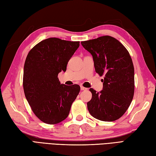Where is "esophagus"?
I'll return each instance as SVG.
<instances>
[{
    "mask_svg": "<svg viewBox=\"0 0 156 156\" xmlns=\"http://www.w3.org/2000/svg\"><path fill=\"white\" fill-rule=\"evenodd\" d=\"M81 91H87V88L84 87H83V86H81Z\"/></svg>",
    "mask_w": 156,
    "mask_h": 156,
    "instance_id": "esophagus-1",
    "label": "esophagus"
}]
</instances>
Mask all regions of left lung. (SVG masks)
<instances>
[{"label": "left lung", "instance_id": "8db88e82", "mask_svg": "<svg viewBox=\"0 0 156 156\" xmlns=\"http://www.w3.org/2000/svg\"><path fill=\"white\" fill-rule=\"evenodd\" d=\"M93 57L96 72L104 75L102 90L90 88L92 98L87 102L91 115L102 121L120 118L134 95V66L129 52L119 40L109 36L81 42Z\"/></svg>", "mask_w": 156, "mask_h": 156}]
</instances>
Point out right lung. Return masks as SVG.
<instances>
[{"label":"right lung","mask_w":156,"mask_h":156,"mask_svg":"<svg viewBox=\"0 0 156 156\" xmlns=\"http://www.w3.org/2000/svg\"><path fill=\"white\" fill-rule=\"evenodd\" d=\"M79 46V42L50 37L28 53L23 71L25 96L34 113L44 122L54 125L66 119L78 96L80 86L61 84L58 75L66 71Z\"/></svg>","instance_id":"add662e5"}]
</instances>
